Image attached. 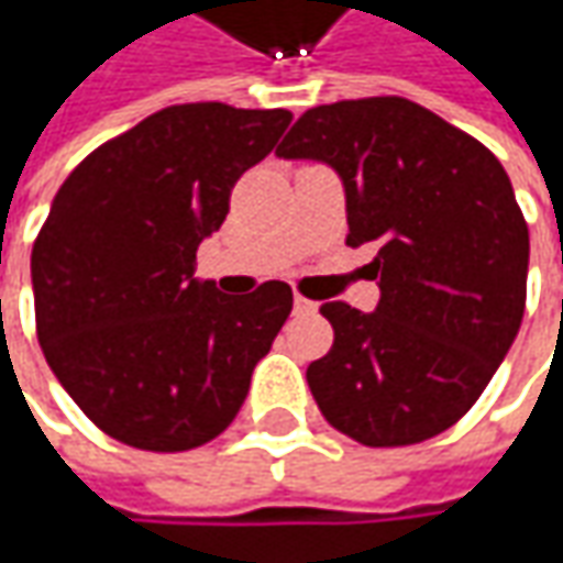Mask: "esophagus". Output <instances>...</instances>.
Wrapping results in <instances>:
<instances>
[{
  "instance_id": "34e87169",
  "label": "esophagus",
  "mask_w": 563,
  "mask_h": 563,
  "mask_svg": "<svg viewBox=\"0 0 563 563\" xmlns=\"http://www.w3.org/2000/svg\"><path fill=\"white\" fill-rule=\"evenodd\" d=\"M319 307H316L313 300H307V297H300V294H294V313H300V316H310L316 313Z\"/></svg>"
}]
</instances>
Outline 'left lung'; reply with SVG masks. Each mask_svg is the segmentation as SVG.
Segmentation results:
<instances>
[{
	"mask_svg": "<svg viewBox=\"0 0 563 563\" xmlns=\"http://www.w3.org/2000/svg\"><path fill=\"white\" fill-rule=\"evenodd\" d=\"M329 165L347 244L376 256L373 313L329 300L335 344L310 363L322 417L369 448L417 444L476 404L520 332L530 231L508 172L479 141L400 97L303 112L275 150Z\"/></svg>",
	"mask_w": 563,
	"mask_h": 563,
	"instance_id": "obj_1",
	"label": "left lung"
}]
</instances>
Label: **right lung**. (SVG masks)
Instances as JSON below:
<instances>
[{"mask_svg":"<svg viewBox=\"0 0 563 563\" xmlns=\"http://www.w3.org/2000/svg\"><path fill=\"white\" fill-rule=\"evenodd\" d=\"M288 124L285 109L168 106L58 187L31 253L36 338L106 435L190 451L238 417L294 294L285 282L222 294L194 275L197 247Z\"/></svg>","mask_w":563,"mask_h":563,"instance_id":"1","label":"right lung"}]
</instances>
